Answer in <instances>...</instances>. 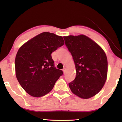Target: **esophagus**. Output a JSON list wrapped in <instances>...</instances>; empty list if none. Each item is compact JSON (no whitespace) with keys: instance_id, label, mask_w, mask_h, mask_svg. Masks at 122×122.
<instances>
[{"instance_id":"obj_1","label":"esophagus","mask_w":122,"mask_h":122,"mask_svg":"<svg viewBox=\"0 0 122 122\" xmlns=\"http://www.w3.org/2000/svg\"><path fill=\"white\" fill-rule=\"evenodd\" d=\"M63 73H64V74H65L66 73V68H64L63 70Z\"/></svg>"}]
</instances>
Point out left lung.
Wrapping results in <instances>:
<instances>
[{
    "label": "left lung",
    "mask_w": 122,
    "mask_h": 122,
    "mask_svg": "<svg viewBox=\"0 0 122 122\" xmlns=\"http://www.w3.org/2000/svg\"><path fill=\"white\" fill-rule=\"evenodd\" d=\"M73 57L76 76L69 86L75 95L87 99L94 97L104 86L107 74V59L99 45L84 35L63 37Z\"/></svg>",
    "instance_id": "8db88e82"
}]
</instances>
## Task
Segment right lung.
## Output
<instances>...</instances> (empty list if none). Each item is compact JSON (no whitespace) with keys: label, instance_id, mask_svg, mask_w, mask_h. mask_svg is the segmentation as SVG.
<instances>
[{"label":"right lung","instance_id":"1","mask_svg":"<svg viewBox=\"0 0 122 122\" xmlns=\"http://www.w3.org/2000/svg\"><path fill=\"white\" fill-rule=\"evenodd\" d=\"M64 43L61 36L45 32L19 48L15 59V75L28 94L39 97L52 90L63 72L54 66L51 53Z\"/></svg>","mask_w":122,"mask_h":122}]
</instances>
